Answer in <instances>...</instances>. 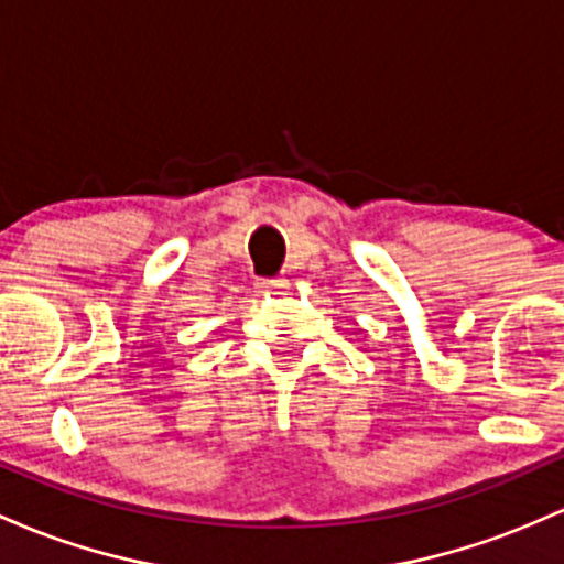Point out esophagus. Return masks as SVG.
Masks as SVG:
<instances>
[{"label": "esophagus", "instance_id": "esophagus-1", "mask_svg": "<svg viewBox=\"0 0 564 564\" xmlns=\"http://www.w3.org/2000/svg\"><path fill=\"white\" fill-rule=\"evenodd\" d=\"M258 290H261V293H288L290 280H284V276H276V280H261L258 282Z\"/></svg>", "mask_w": 564, "mask_h": 564}]
</instances>
